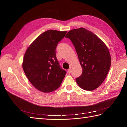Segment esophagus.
Here are the masks:
<instances>
[{"mask_svg": "<svg viewBox=\"0 0 127 127\" xmlns=\"http://www.w3.org/2000/svg\"><path fill=\"white\" fill-rule=\"evenodd\" d=\"M67 72H68V74H70V73L71 72V68H69V69L68 70V71H67Z\"/></svg>", "mask_w": 127, "mask_h": 127, "instance_id": "esophagus-1", "label": "esophagus"}]
</instances>
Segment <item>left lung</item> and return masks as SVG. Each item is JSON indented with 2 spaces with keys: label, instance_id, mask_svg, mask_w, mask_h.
<instances>
[{
  "label": "left lung",
  "instance_id": "left-lung-1",
  "mask_svg": "<svg viewBox=\"0 0 127 127\" xmlns=\"http://www.w3.org/2000/svg\"><path fill=\"white\" fill-rule=\"evenodd\" d=\"M66 37L74 45L83 69L82 74L76 78L77 83L84 90L96 89L110 70L111 59L108 48L95 34L83 28L69 31Z\"/></svg>",
  "mask_w": 127,
  "mask_h": 127
}]
</instances>
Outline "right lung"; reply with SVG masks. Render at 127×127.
Returning <instances> with one entry per match:
<instances>
[{"instance_id":"obj_1","label":"right lung","mask_w":127,"mask_h":127,"mask_svg":"<svg viewBox=\"0 0 127 127\" xmlns=\"http://www.w3.org/2000/svg\"><path fill=\"white\" fill-rule=\"evenodd\" d=\"M66 31L48 30L41 34L26 50L23 68L36 89L49 93L58 88L66 74L58 61L56 49Z\"/></svg>"}]
</instances>
